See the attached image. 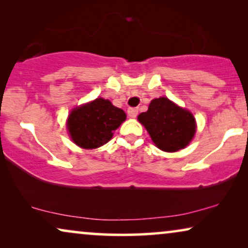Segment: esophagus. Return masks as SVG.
Listing matches in <instances>:
<instances>
[{"label":"esophagus","mask_w":248,"mask_h":248,"mask_svg":"<svg viewBox=\"0 0 248 248\" xmlns=\"http://www.w3.org/2000/svg\"><path fill=\"white\" fill-rule=\"evenodd\" d=\"M138 113H139V109H138V108H135V107L128 108V110H127V114H128V116L132 117V118L137 117Z\"/></svg>","instance_id":"esophagus-1"}]
</instances>
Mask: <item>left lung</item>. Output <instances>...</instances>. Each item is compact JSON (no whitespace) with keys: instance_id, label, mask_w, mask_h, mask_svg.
Wrapping results in <instances>:
<instances>
[{"instance_id":"obj_1","label":"left lung","mask_w":248,"mask_h":248,"mask_svg":"<svg viewBox=\"0 0 248 248\" xmlns=\"http://www.w3.org/2000/svg\"><path fill=\"white\" fill-rule=\"evenodd\" d=\"M138 120L144 125L152 141L161 150L175 152L185 148L195 133V120L188 110L168 98L154 99Z\"/></svg>"}]
</instances>
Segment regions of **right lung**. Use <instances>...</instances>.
Returning a JSON list of instances; mask_svg holds the SVG:
<instances>
[{"label":"right lung","instance_id":"right-lung-1","mask_svg":"<svg viewBox=\"0 0 248 248\" xmlns=\"http://www.w3.org/2000/svg\"><path fill=\"white\" fill-rule=\"evenodd\" d=\"M125 118L126 115L121 108L98 98L71 111L67 128L74 143L84 149H94L107 143Z\"/></svg>","mask_w":248,"mask_h":248}]
</instances>
